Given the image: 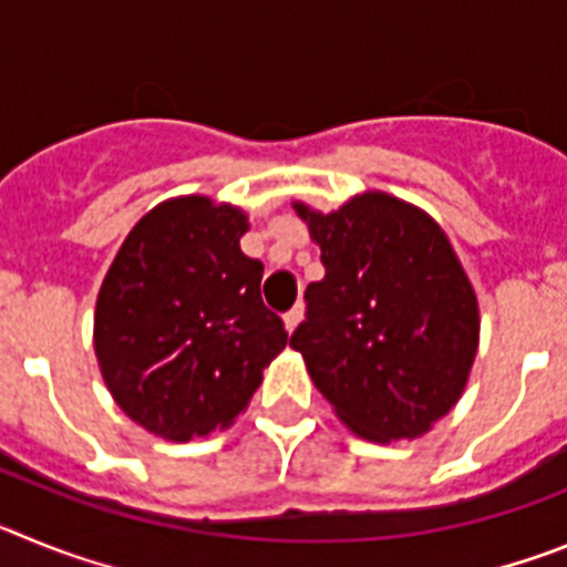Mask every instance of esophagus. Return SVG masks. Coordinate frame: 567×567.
Here are the masks:
<instances>
[{"mask_svg": "<svg viewBox=\"0 0 567 567\" xmlns=\"http://www.w3.org/2000/svg\"><path fill=\"white\" fill-rule=\"evenodd\" d=\"M300 320H303V303H295V307L284 315V327H287V332H295Z\"/></svg>", "mask_w": 567, "mask_h": 567, "instance_id": "obj_1", "label": "esophagus"}]
</instances>
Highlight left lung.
Returning a JSON list of instances; mask_svg holds the SVG:
<instances>
[{"instance_id": "obj_1", "label": "left lung", "mask_w": 567, "mask_h": 567, "mask_svg": "<svg viewBox=\"0 0 567 567\" xmlns=\"http://www.w3.org/2000/svg\"><path fill=\"white\" fill-rule=\"evenodd\" d=\"M295 213L327 275L307 287V320L289 346L354 434L420 437L452 412L477 358V295L452 240L389 193L327 215L295 202Z\"/></svg>"}]
</instances>
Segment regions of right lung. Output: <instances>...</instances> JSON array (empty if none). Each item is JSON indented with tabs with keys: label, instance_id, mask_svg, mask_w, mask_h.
Wrapping results in <instances>:
<instances>
[{
	"label": "right lung",
	"instance_id": "right-lung-1",
	"mask_svg": "<svg viewBox=\"0 0 567 567\" xmlns=\"http://www.w3.org/2000/svg\"><path fill=\"white\" fill-rule=\"evenodd\" d=\"M247 213L182 195L130 229L99 289L93 346L130 420L173 443L227 429L284 352L260 300L264 264L240 252Z\"/></svg>",
	"mask_w": 567,
	"mask_h": 567
}]
</instances>
